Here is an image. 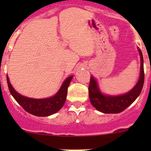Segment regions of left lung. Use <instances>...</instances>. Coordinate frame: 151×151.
<instances>
[{
    "label": "left lung",
    "instance_id": "left-lung-1",
    "mask_svg": "<svg viewBox=\"0 0 151 151\" xmlns=\"http://www.w3.org/2000/svg\"><path fill=\"white\" fill-rule=\"evenodd\" d=\"M141 58V69L138 82L129 92L119 95H108L102 93L96 78L91 76L88 87L89 99L96 110L104 113H119L130 106L141 94L145 82L144 59L141 50L138 47Z\"/></svg>",
    "mask_w": 151,
    "mask_h": 151
}]
</instances>
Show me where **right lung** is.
<instances>
[{"instance_id":"obj_1","label":"right lung","mask_w":151,"mask_h":151,"mask_svg":"<svg viewBox=\"0 0 151 151\" xmlns=\"http://www.w3.org/2000/svg\"><path fill=\"white\" fill-rule=\"evenodd\" d=\"M73 77V76H71L64 80L60 88L54 96L43 99L31 98L19 94L10 84L8 76H6V80L10 94L24 110L36 116H48L63 107L66 99L68 87Z\"/></svg>"}]
</instances>
